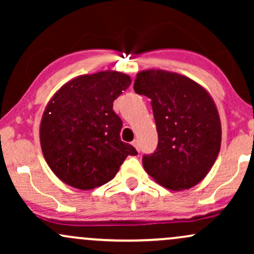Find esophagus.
<instances>
[{
  "mask_svg": "<svg viewBox=\"0 0 254 254\" xmlns=\"http://www.w3.org/2000/svg\"><path fill=\"white\" fill-rule=\"evenodd\" d=\"M132 145H133V147L136 148V150H137V151L141 150V149H139V143H138V141H137V139H135V141L132 142Z\"/></svg>",
  "mask_w": 254,
  "mask_h": 254,
  "instance_id": "obj_1",
  "label": "esophagus"
}]
</instances>
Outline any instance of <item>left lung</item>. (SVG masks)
Returning <instances> with one entry per match:
<instances>
[{
  "label": "left lung",
  "instance_id": "obj_1",
  "mask_svg": "<svg viewBox=\"0 0 254 254\" xmlns=\"http://www.w3.org/2000/svg\"><path fill=\"white\" fill-rule=\"evenodd\" d=\"M133 89L151 100L159 135L155 153L142 159L145 172L170 190L193 188L220 153L222 129L214 99L190 77L161 69L139 71Z\"/></svg>",
  "mask_w": 254,
  "mask_h": 254
}]
</instances>
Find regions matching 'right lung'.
I'll list each match as a JSON object with an SVG mask.
<instances>
[{
  "instance_id": "1",
  "label": "right lung",
  "mask_w": 254,
  "mask_h": 254,
  "mask_svg": "<svg viewBox=\"0 0 254 254\" xmlns=\"http://www.w3.org/2000/svg\"><path fill=\"white\" fill-rule=\"evenodd\" d=\"M115 70L81 75L63 84L46 105L40 122L43 155L58 179L92 190L115 178L132 145L121 139L122 119L113 101L130 86Z\"/></svg>"
}]
</instances>
